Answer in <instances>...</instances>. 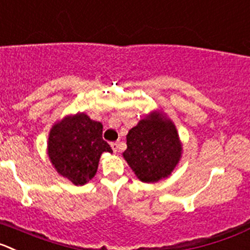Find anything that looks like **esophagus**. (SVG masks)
Returning <instances> with one entry per match:
<instances>
[{"mask_svg":"<svg viewBox=\"0 0 250 250\" xmlns=\"http://www.w3.org/2000/svg\"><path fill=\"white\" fill-rule=\"evenodd\" d=\"M111 146H112V149H113L114 153H118L121 149V143L120 142H113V143H111Z\"/></svg>","mask_w":250,"mask_h":250,"instance_id":"34e87169","label":"esophagus"}]
</instances>
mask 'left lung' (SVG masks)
Segmentation results:
<instances>
[{"label":"left lung","instance_id":"1","mask_svg":"<svg viewBox=\"0 0 250 250\" xmlns=\"http://www.w3.org/2000/svg\"><path fill=\"white\" fill-rule=\"evenodd\" d=\"M178 130L171 120L160 111H153L127 134L123 158L143 183H158L167 178L181 158Z\"/></svg>","mask_w":250,"mask_h":250}]
</instances>
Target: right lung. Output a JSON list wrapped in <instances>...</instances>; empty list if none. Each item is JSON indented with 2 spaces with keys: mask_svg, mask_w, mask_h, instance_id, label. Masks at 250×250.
<instances>
[{
  "mask_svg": "<svg viewBox=\"0 0 250 250\" xmlns=\"http://www.w3.org/2000/svg\"><path fill=\"white\" fill-rule=\"evenodd\" d=\"M101 122L87 114L66 116L51 127L48 139V155L62 176L74 185H85L95 176L100 158L104 151L112 153L102 138Z\"/></svg>",
  "mask_w": 250,
  "mask_h": 250,
  "instance_id": "1",
  "label": "right lung"
}]
</instances>
